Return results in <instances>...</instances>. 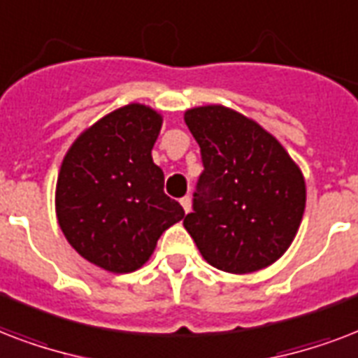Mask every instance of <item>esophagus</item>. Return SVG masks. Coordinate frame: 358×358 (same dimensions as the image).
I'll return each mask as SVG.
<instances>
[{
	"instance_id": "esophagus-1",
	"label": "esophagus",
	"mask_w": 358,
	"mask_h": 358,
	"mask_svg": "<svg viewBox=\"0 0 358 358\" xmlns=\"http://www.w3.org/2000/svg\"><path fill=\"white\" fill-rule=\"evenodd\" d=\"M181 205L182 209H185V213H190V209H192V199L188 198V196H185V198L181 199Z\"/></svg>"
}]
</instances>
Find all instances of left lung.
<instances>
[{
    "mask_svg": "<svg viewBox=\"0 0 358 358\" xmlns=\"http://www.w3.org/2000/svg\"><path fill=\"white\" fill-rule=\"evenodd\" d=\"M205 170L185 228L209 265L248 274L292 246L306 207L299 164L268 130L222 104L185 112Z\"/></svg>",
    "mask_w": 358,
    "mask_h": 358,
    "instance_id": "8db88e82",
    "label": "left lung"
}]
</instances>
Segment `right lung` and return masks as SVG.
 Masks as SVG:
<instances>
[{
    "label": "right lung",
    "instance_id": "1",
    "mask_svg": "<svg viewBox=\"0 0 358 358\" xmlns=\"http://www.w3.org/2000/svg\"><path fill=\"white\" fill-rule=\"evenodd\" d=\"M162 113L130 102L82 132L63 157L55 217L69 245L108 273L138 271L185 210L153 162Z\"/></svg>",
    "mask_w": 358,
    "mask_h": 358
}]
</instances>
